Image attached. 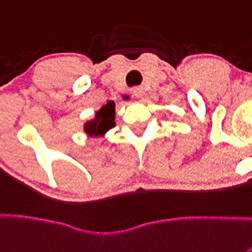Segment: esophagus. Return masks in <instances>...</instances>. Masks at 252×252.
<instances>
[{"instance_id":"1","label":"esophagus","mask_w":252,"mask_h":252,"mask_svg":"<svg viewBox=\"0 0 252 252\" xmlns=\"http://www.w3.org/2000/svg\"><path fill=\"white\" fill-rule=\"evenodd\" d=\"M131 93H133V95L135 98H142L143 93H144V91H143L142 87H134L133 91H131Z\"/></svg>"}]
</instances>
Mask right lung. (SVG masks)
Returning <instances> with one entry per match:
<instances>
[{
  "label": "right lung",
  "instance_id": "obj_1",
  "mask_svg": "<svg viewBox=\"0 0 252 252\" xmlns=\"http://www.w3.org/2000/svg\"><path fill=\"white\" fill-rule=\"evenodd\" d=\"M114 126V103L108 102L107 104L103 105L99 112H97L94 121L88 122L86 124L84 130L92 137H97V135L104 134Z\"/></svg>",
  "mask_w": 252,
  "mask_h": 252
}]
</instances>
